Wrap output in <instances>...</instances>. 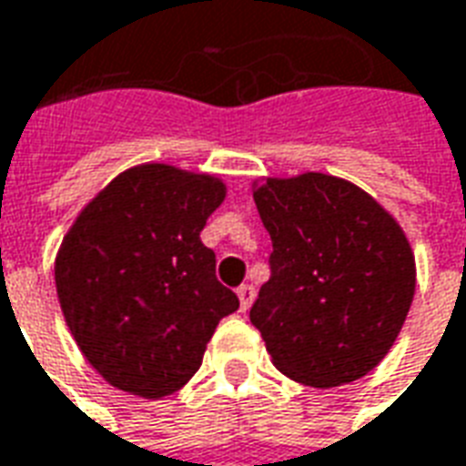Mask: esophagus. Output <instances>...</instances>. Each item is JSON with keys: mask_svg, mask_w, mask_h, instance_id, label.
<instances>
[{"mask_svg": "<svg viewBox=\"0 0 466 466\" xmlns=\"http://www.w3.org/2000/svg\"><path fill=\"white\" fill-rule=\"evenodd\" d=\"M238 300H240V310H248L256 300V288L253 285H240L238 288Z\"/></svg>", "mask_w": 466, "mask_h": 466, "instance_id": "obj_1", "label": "esophagus"}]
</instances>
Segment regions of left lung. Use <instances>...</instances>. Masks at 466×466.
Instances as JSON below:
<instances>
[{
	"label": "left lung",
	"instance_id": "obj_1",
	"mask_svg": "<svg viewBox=\"0 0 466 466\" xmlns=\"http://www.w3.org/2000/svg\"><path fill=\"white\" fill-rule=\"evenodd\" d=\"M253 198L273 253L250 322L273 365L310 387L365 377L412 305L405 230L370 193L328 173L266 178Z\"/></svg>",
	"mask_w": 466,
	"mask_h": 466
}]
</instances>
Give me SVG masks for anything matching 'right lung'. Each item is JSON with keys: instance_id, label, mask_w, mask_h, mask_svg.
Returning a JSON list of instances; mask_svg holds the SVG:
<instances>
[{"instance_id": "right-lung-1", "label": "right lung", "mask_w": 466, "mask_h": 466, "mask_svg": "<svg viewBox=\"0 0 466 466\" xmlns=\"http://www.w3.org/2000/svg\"><path fill=\"white\" fill-rule=\"evenodd\" d=\"M226 183L168 163L118 173L61 240L54 280L61 312L108 385L158 400L203 362L238 295L218 283L200 230Z\"/></svg>"}]
</instances>
